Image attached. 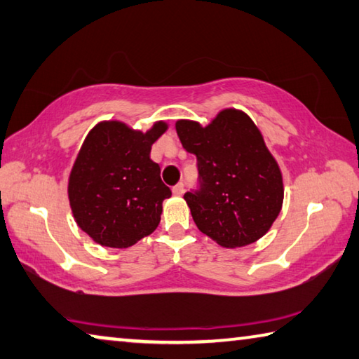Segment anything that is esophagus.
I'll return each mask as SVG.
<instances>
[{"instance_id": "esophagus-1", "label": "esophagus", "mask_w": 359, "mask_h": 359, "mask_svg": "<svg viewBox=\"0 0 359 359\" xmlns=\"http://www.w3.org/2000/svg\"><path fill=\"white\" fill-rule=\"evenodd\" d=\"M183 192H184V184L183 183H178L176 186H173L175 196H183Z\"/></svg>"}]
</instances>
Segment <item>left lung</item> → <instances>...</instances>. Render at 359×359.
<instances>
[{"mask_svg":"<svg viewBox=\"0 0 359 359\" xmlns=\"http://www.w3.org/2000/svg\"><path fill=\"white\" fill-rule=\"evenodd\" d=\"M176 134L197 156L198 186L184 200L198 230L224 248L248 246L265 235L280 212L284 186L252 119L229 109L206 128L181 119Z\"/></svg>","mask_w":359,"mask_h":359,"instance_id":"obj_1","label":"left lung"}]
</instances>
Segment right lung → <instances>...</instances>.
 <instances>
[{
    "label": "right lung",
    "mask_w": 359,
    "mask_h": 359,
    "mask_svg": "<svg viewBox=\"0 0 359 359\" xmlns=\"http://www.w3.org/2000/svg\"><path fill=\"white\" fill-rule=\"evenodd\" d=\"M165 129L159 121L143 134L107 121L85 138L67 192L79 227L96 243L124 249L159 225L162 202L172 191L162 183L161 168L149 153Z\"/></svg>",
    "instance_id": "right-lung-1"
}]
</instances>
